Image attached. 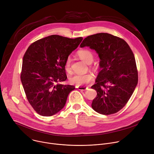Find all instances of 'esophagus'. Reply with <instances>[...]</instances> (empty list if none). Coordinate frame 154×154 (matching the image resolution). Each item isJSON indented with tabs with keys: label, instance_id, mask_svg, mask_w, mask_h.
I'll return each mask as SVG.
<instances>
[{
	"label": "esophagus",
	"instance_id": "34e87169",
	"mask_svg": "<svg viewBox=\"0 0 154 154\" xmlns=\"http://www.w3.org/2000/svg\"><path fill=\"white\" fill-rule=\"evenodd\" d=\"M76 88H78L79 90H86L88 89V87H83V86H76Z\"/></svg>",
	"mask_w": 154,
	"mask_h": 154
}]
</instances>
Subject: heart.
<instances>
[{"label":"heart","instance_id":"obj_1","mask_svg":"<svg viewBox=\"0 0 154 154\" xmlns=\"http://www.w3.org/2000/svg\"><path fill=\"white\" fill-rule=\"evenodd\" d=\"M77 56L82 61L87 64H90L93 60V54L92 52L88 49H82L77 52ZM65 71L67 72L71 71V59L68 58L64 64ZM94 80V76L91 73L86 74H74L69 77V81L71 84L77 86H82L92 82Z\"/></svg>","mask_w":154,"mask_h":154}]
</instances>
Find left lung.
<instances>
[{
  "instance_id": "1",
  "label": "left lung",
  "mask_w": 154,
  "mask_h": 154,
  "mask_svg": "<svg viewBox=\"0 0 154 154\" xmlns=\"http://www.w3.org/2000/svg\"><path fill=\"white\" fill-rule=\"evenodd\" d=\"M94 50L100 58L96 83L97 92L91 107L103 115L115 114L128 101L137 84L138 74L134 54L126 42L108 33L86 37L80 47Z\"/></svg>"
}]
</instances>
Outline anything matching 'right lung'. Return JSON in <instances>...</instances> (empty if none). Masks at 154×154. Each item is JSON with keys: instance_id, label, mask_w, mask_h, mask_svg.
I'll return each instance as SVG.
<instances>
[{"instance_id": "obj_1", "label": "right lung", "mask_w": 154, "mask_h": 154, "mask_svg": "<svg viewBox=\"0 0 154 154\" xmlns=\"http://www.w3.org/2000/svg\"><path fill=\"white\" fill-rule=\"evenodd\" d=\"M82 40L51 35L34 42L26 50L21 80L27 100L40 116L58 113L75 89L73 85L56 83L67 79L66 60Z\"/></svg>"}]
</instances>
